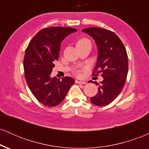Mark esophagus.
Returning a JSON list of instances; mask_svg holds the SVG:
<instances>
[{
	"label": "esophagus",
	"mask_w": 149,
	"mask_h": 149,
	"mask_svg": "<svg viewBox=\"0 0 149 149\" xmlns=\"http://www.w3.org/2000/svg\"><path fill=\"white\" fill-rule=\"evenodd\" d=\"M76 83H78V84H83V85L87 84L86 81H82V80H76Z\"/></svg>",
	"instance_id": "obj_1"
}]
</instances>
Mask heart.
Instances as JSON below:
<instances>
[{
	"label": "heart",
	"mask_w": 149,
	"mask_h": 149,
	"mask_svg": "<svg viewBox=\"0 0 149 149\" xmlns=\"http://www.w3.org/2000/svg\"><path fill=\"white\" fill-rule=\"evenodd\" d=\"M89 42V40H87V39H85V38L80 39V40H78V42H77L76 45H80V44H82V43H85V42ZM76 74L78 75V76H80V73L79 71H77V72H76Z\"/></svg>",
	"instance_id": "obj_1"
}]
</instances>
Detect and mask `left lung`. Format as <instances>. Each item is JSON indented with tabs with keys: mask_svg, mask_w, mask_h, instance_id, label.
<instances>
[{
	"mask_svg": "<svg viewBox=\"0 0 149 149\" xmlns=\"http://www.w3.org/2000/svg\"><path fill=\"white\" fill-rule=\"evenodd\" d=\"M90 35L97 45L98 56L93 75L102 73L103 80L99 85L98 92L90 98L93 104L104 107L113 101L122 91L128 71L127 54L125 47L115 33L97 27L82 30Z\"/></svg>",
	"mask_w": 149,
	"mask_h": 149,
	"instance_id": "8db88e82",
	"label": "left lung"
}]
</instances>
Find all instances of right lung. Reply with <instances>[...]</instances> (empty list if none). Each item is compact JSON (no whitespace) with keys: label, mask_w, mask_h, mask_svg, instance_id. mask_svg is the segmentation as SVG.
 <instances>
[{"label":"right lung","mask_w":149,"mask_h":149,"mask_svg":"<svg viewBox=\"0 0 149 149\" xmlns=\"http://www.w3.org/2000/svg\"><path fill=\"white\" fill-rule=\"evenodd\" d=\"M77 31L69 27L52 26L36 34L26 49L24 70L29 88L40 103L46 107L59 105L64 100L75 80L50 76L59 55L61 43L69 34Z\"/></svg>","instance_id":"add662e5"}]
</instances>
